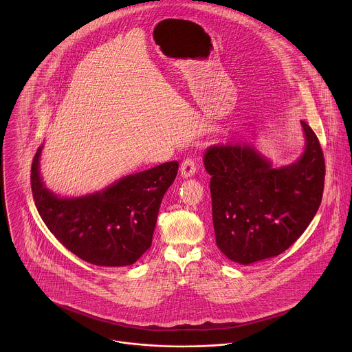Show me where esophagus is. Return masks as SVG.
<instances>
[{
  "mask_svg": "<svg viewBox=\"0 0 352 352\" xmlns=\"http://www.w3.org/2000/svg\"><path fill=\"white\" fill-rule=\"evenodd\" d=\"M195 163L192 157H186L184 159V162L181 163V174L184 178L192 177L195 175Z\"/></svg>",
  "mask_w": 352,
  "mask_h": 352,
  "instance_id": "obj_1",
  "label": "esophagus"
}]
</instances>
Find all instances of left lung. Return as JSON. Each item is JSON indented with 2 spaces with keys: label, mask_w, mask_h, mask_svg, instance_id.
Wrapping results in <instances>:
<instances>
[{
  "label": "left lung",
  "mask_w": 352,
  "mask_h": 352,
  "mask_svg": "<svg viewBox=\"0 0 352 352\" xmlns=\"http://www.w3.org/2000/svg\"><path fill=\"white\" fill-rule=\"evenodd\" d=\"M301 125L305 151L289 166L273 167L247 143L206 150L216 244L231 261L251 265L276 256L311 224L322 198L325 162L312 128Z\"/></svg>",
  "instance_id": "obj_1"
}]
</instances>
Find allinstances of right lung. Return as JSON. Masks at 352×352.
Wrapping results in <instances>:
<instances>
[{
    "label": "right lung",
    "instance_id": "obj_1",
    "mask_svg": "<svg viewBox=\"0 0 352 352\" xmlns=\"http://www.w3.org/2000/svg\"><path fill=\"white\" fill-rule=\"evenodd\" d=\"M43 146L31 167V188L40 217L69 251L107 267L133 265L153 243L162 198L179 163L166 162L121 178L102 192L59 198L45 189L39 173Z\"/></svg>",
    "mask_w": 352,
    "mask_h": 352
}]
</instances>
